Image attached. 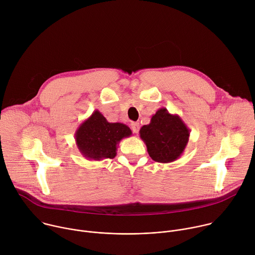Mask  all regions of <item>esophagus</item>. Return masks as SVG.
Masks as SVG:
<instances>
[{
    "instance_id": "34e87169",
    "label": "esophagus",
    "mask_w": 255,
    "mask_h": 255,
    "mask_svg": "<svg viewBox=\"0 0 255 255\" xmlns=\"http://www.w3.org/2000/svg\"><path fill=\"white\" fill-rule=\"evenodd\" d=\"M130 126H131V129H132V131H133L134 133H138V131H139V129H140L139 123H137V122H132V123L130 124Z\"/></svg>"
}]
</instances>
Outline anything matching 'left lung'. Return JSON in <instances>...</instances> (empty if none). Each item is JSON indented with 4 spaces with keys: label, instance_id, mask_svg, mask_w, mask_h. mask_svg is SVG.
Returning a JSON list of instances; mask_svg holds the SVG:
<instances>
[{
    "label": "left lung",
    "instance_id": "obj_1",
    "mask_svg": "<svg viewBox=\"0 0 255 255\" xmlns=\"http://www.w3.org/2000/svg\"><path fill=\"white\" fill-rule=\"evenodd\" d=\"M139 134L149 156L154 161L168 163L184 153L190 129L177 114H170L165 108H159L150 123L141 127Z\"/></svg>",
    "mask_w": 255,
    "mask_h": 255
}]
</instances>
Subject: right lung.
I'll list each match as a JSON object with an SVG mask.
<instances>
[{"label": "right lung", "instance_id": "right-lung-1", "mask_svg": "<svg viewBox=\"0 0 255 255\" xmlns=\"http://www.w3.org/2000/svg\"><path fill=\"white\" fill-rule=\"evenodd\" d=\"M132 135L131 129L123 123H110L99 110L84 120L78 127L75 139L84 157L90 160L114 158L120 141Z\"/></svg>", "mask_w": 255, "mask_h": 255}]
</instances>
